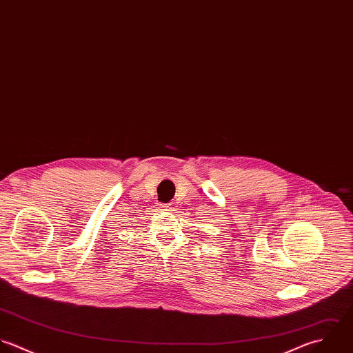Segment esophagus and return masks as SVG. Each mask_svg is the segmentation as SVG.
Returning <instances> with one entry per match:
<instances>
[{"label":"esophagus","instance_id":"1","mask_svg":"<svg viewBox=\"0 0 353 353\" xmlns=\"http://www.w3.org/2000/svg\"><path fill=\"white\" fill-rule=\"evenodd\" d=\"M157 208H159L160 211H170V210H171V207H170L168 204H159Z\"/></svg>","mask_w":353,"mask_h":353}]
</instances>
